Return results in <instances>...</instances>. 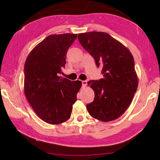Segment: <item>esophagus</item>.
<instances>
[{
    "label": "esophagus",
    "instance_id": "34e87169",
    "mask_svg": "<svg viewBox=\"0 0 160 160\" xmlns=\"http://www.w3.org/2000/svg\"><path fill=\"white\" fill-rule=\"evenodd\" d=\"M87 85H88V82H87L86 81H82V85H83V87L85 88Z\"/></svg>",
    "mask_w": 160,
    "mask_h": 160
}]
</instances>
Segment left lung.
Masks as SVG:
<instances>
[{
  "label": "left lung",
  "instance_id": "obj_1",
  "mask_svg": "<svg viewBox=\"0 0 160 160\" xmlns=\"http://www.w3.org/2000/svg\"><path fill=\"white\" fill-rule=\"evenodd\" d=\"M78 39L98 67H103V78L88 83L95 93L93 102L87 105L89 113L104 122L119 118L129 108L138 89L133 55L122 42L104 32L80 33Z\"/></svg>",
  "mask_w": 160,
  "mask_h": 160
}]
</instances>
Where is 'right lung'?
<instances>
[{
    "label": "right lung",
    "instance_id": "obj_1",
    "mask_svg": "<svg viewBox=\"0 0 160 160\" xmlns=\"http://www.w3.org/2000/svg\"><path fill=\"white\" fill-rule=\"evenodd\" d=\"M77 34L51 35L28 54L24 67V91L34 111L45 122L57 125L70 118L82 83L60 74Z\"/></svg>",
    "mask_w": 160,
    "mask_h": 160
}]
</instances>
